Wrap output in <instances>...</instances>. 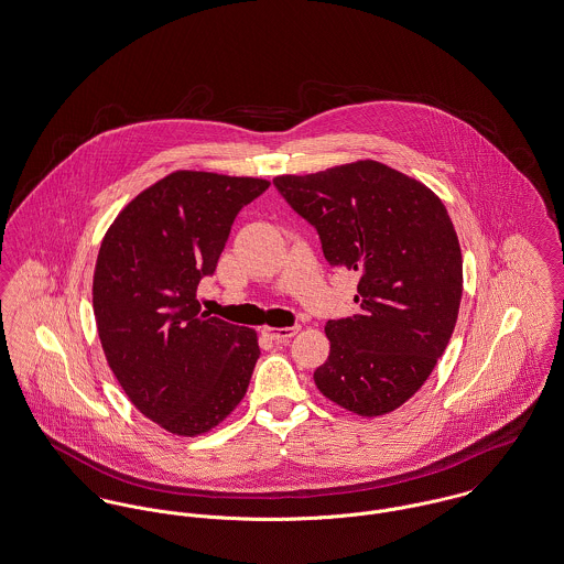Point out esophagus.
<instances>
[{
  "instance_id": "esophagus-1",
  "label": "esophagus",
  "mask_w": 564,
  "mask_h": 564,
  "mask_svg": "<svg viewBox=\"0 0 564 564\" xmlns=\"http://www.w3.org/2000/svg\"><path fill=\"white\" fill-rule=\"evenodd\" d=\"M299 330H301V326H288V328H272V326H265V328H263V333H265L270 339H274V341H288V339H292Z\"/></svg>"
}]
</instances>
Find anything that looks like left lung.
Segmentation results:
<instances>
[{"mask_svg":"<svg viewBox=\"0 0 564 564\" xmlns=\"http://www.w3.org/2000/svg\"><path fill=\"white\" fill-rule=\"evenodd\" d=\"M274 184L315 225L326 261L358 274L360 311L326 322L315 387L351 414H389L427 382L455 330L464 263L453 220L430 186L371 159Z\"/></svg>","mask_w":564,"mask_h":564,"instance_id":"1","label":"left lung"}]
</instances>
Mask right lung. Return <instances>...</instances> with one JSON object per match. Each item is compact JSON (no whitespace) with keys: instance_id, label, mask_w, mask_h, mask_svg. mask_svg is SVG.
<instances>
[{"instance_id":"obj_1","label":"right lung","mask_w":564,"mask_h":564,"mask_svg":"<svg viewBox=\"0 0 564 564\" xmlns=\"http://www.w3.org/2000/svg\"><path fill=\"white\" fill-rule=\"evenodd\" d=\"M268 184L177 170L132 197L100 242L91 281L100 346L130 403L170 434L213 432L249 389L258 333L199 313L195 296L234 218Z\"/></svg>"}]
</instances>
